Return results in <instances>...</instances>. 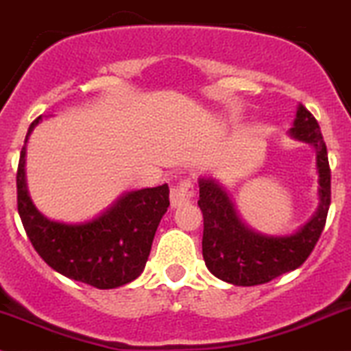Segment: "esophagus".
<instances>
[{
	"instance_id": "1",
	"label": "esophagus",
	"mask_w": 351,
	"mask_h": 351,
	"mask_svg": "<svg viewBox=\"0 0 351 351\" xmlns=\"http://www.w3.org/2000/svg\"><path fill=\"white\" fill-rule=\"evenodd\" d=\"M195 195L194 183L191 180H182L178 185H175L169 192V202H171V208H180V206L191 202L192 197Z\"/></svg>"
}]
</instances>
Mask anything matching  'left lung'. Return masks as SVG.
<instances>
[{
    "label": "left lung",
    "instance_id": "obj_1",
    "mask_svg": "<svg viewBox=\"0 0 351 351\" xmlns=\"http://www.w3.org/2000/svg\"><path fill=\"white\" fill-rule=\"evenodd\" d=\"M291 136L313 145L319 171V209L291 235H263L239 218L227 192L213 178H199V208L204 218L202 256L215 277L234 286H258L296 270L306 261L326 225L330 204V168L320 126L310 110L298 107Z\"/></svg>",
    "mask_w": 351,
    "mask_h": 351
}]
</instances>
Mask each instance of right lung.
Listing matches in <instances>:
<instances>
[{"instance_id": "1", "label": "right lung", "mask_w": 351, "mask_h": 351, "mask_svg": "<svg viewBox=\"0 0 351 351\" xmlns=\"http://www.w3.org/2000/svg\"><path fill=\"white\" fill-rule=\"evenodd\" d=\"M41 116L29 126L25 143ZM25 143L17 169V208L29 241L55 271L97 289L135 280L145 268L159 221L169 206V186L124 194L86 223L48 220L36 209L25 185Z\"/></svg>"}]
</instances>
